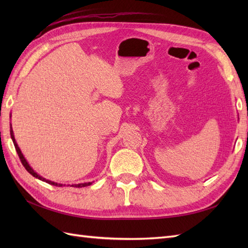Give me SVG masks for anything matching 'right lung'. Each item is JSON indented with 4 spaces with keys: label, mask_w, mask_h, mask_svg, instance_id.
I'll list each match as a JSON object with an SVG mask.
<instances>
[{
    "label": "right lung",
    "mask_w": 248,
    "mask_h": 248,
    "mask_svg": "<svg viewBox=\"0 0 248 248\" xmlns=\"http://www.w3.org/2000/svg\"><path fill=\"white\" fill-rule=\"evenodd\" d=\"M10 136H12V140H13V141H14L15 148H16V150H17V154H18V155H19V157H20L21 163H22L23 166L25 167V170H28L31 176L37 178V179H39V180H41V181H45V182H46V183H49V184H51V186H66V184L57 183V182L51 181V180H48V179L41 177L40 175H38V173H37V172L33 170V168H31V167L30 166L28 161L25 160L24 155H22V152H21V150H20V148H19V146H18V144H17V141H16V140H15V135H14V131H13V128H12V124H10ZM93 182H84V183H78V184H67V186H73V187H84V186H91V184H93Z\"/></svg>",
    "instance_id": "obj_1"
}]
</instances>
